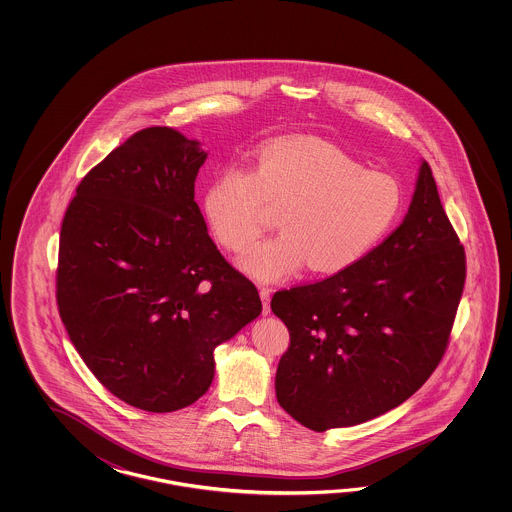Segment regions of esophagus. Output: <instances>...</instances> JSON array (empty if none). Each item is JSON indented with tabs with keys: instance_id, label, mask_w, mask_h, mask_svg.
<instances>
[{
	"instance_id": "34e87169",
	"label": "esophagus",
	"mask_w": 512,
	"mask_h": 512,
	"mask_svg": "<svg viewBox=\"0 0 512 512\" xmlns=\"http://www.w3.org/2000/svg\"><path fill=\"white\" fill-rule=\"evenodd\" d=\"M260 298L261 305H263V315H269L271 313V289L260 285Z\"/></svg>"
}]
</instances>
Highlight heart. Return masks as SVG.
Masks as SVG:
<instances>
[{
    "label": "heart",
    "mask_w": 512,
    "mask_h": 512,
    "mask_svg": "<svg viewBox=\"0 0 512 512\" xmlns=\"http://www.w3.org/2000/svg\"><path fill=\"white\" fill-rule=\"evenodd\" d=\"M397 177L366 170L324 141H282L263 148L252 172L229 168L210 185L205 214L219 243L249 249L280 214L283 234L252 247L241 265L276 282L305 265L337 274L364 260L403 214Z\"/></svg>",
    "instance_id": "heart-1"
}]
</instances>
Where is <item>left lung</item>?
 <instances>
[{"mask_svg": "<svg viewBox=\"0 0 512 512\" xmlns=\"http://www.w3.org/2000/svg\"><path fill=\"white\" fill-rule=\"evenodd\" d=\"M465 276L425 161L403 223L364 260L272 296L291 337L276 370L280 406L326 432L404 403L445 357Z\"/></svg>", "mask_w": 512, "mask_h": 512, "instance_id": "1", "label": "left lung"}]
</instances>
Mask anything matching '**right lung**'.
Here are the masks:
<instances>
[{"label":"right lung","mask_w":512,"mask_h":512,"mask_svg":"<svg viewBox=\"0 0 512 512\" xmlns=\"http://www.w3.org/2000/svg\"><path fill=\"white\" fill-rule=\"evenodd\" d=\"M197 144L168 126L133 133L84 175L60 229L67 335L104 388L153 414L196 403L214 349L261 313L194 201Z\"/></svg>","instance_id":"obj_1"}]
</instances>
